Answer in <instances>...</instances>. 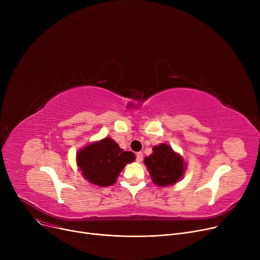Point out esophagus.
Instances as JSON below:
<instances>
[{
	"mask_svg": "<svg viewBox=\"0 0 260 260\" xmlns=\"http://www.w3.org/2000/svg\"><path fill=\"white\" fill-rule=\"evenodd\" d=\"M136 160H137L138 162H141L143 160V154L141 152L136 154Z\"/></svg>",
	"mask_w": 260,
	"mask_h": 260,
	"instance_id": "34e87169",
	"label": "esophagus"
}]
</instances>
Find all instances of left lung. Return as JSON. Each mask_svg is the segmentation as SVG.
<instances>
[{"label":"left lung","mask_w":260,"mask_h":260,"mask_svg":"<svg viewBox=\"0 0 260 260\" xmlns=\"http://www.w3.org/2000/svg\"><path fill=\"white\" fill-rule=\"evenodd\" d=\"M144 165L158 186L175 184L182 178L185 170L182 157L166 143L154 146L153 154L144 158Z\"/></svg>","instance_id":"1"}]
</instances>
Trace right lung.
Masks as SVG:
<instances>
[{"label": "right lung", "instance_id": "1", "mask_svg": "<svg viewBox=\"0 0 260 260\" xmlns=\"http://www.w3.org/2000/svg\"><path fill=\"white\" fill-rule=\"evenodd\" d=\"M134 160V153L123 151L111 138L90 143L77 154V165L82 176L98 186L114 184L120 172Z\"/></svg>", "mask_w": 260, "mask_h": 260}]
</instances>
